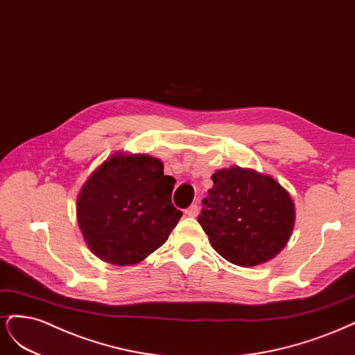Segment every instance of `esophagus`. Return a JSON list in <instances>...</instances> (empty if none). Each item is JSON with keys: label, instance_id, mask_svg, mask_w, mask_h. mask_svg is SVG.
Segmentation results:
<instances>
[{"label": "esophagus", "instance_id": "1", "mask_svg": "<svg viewBox=\"0 0 355 355\" xmlns=\"http://www.w3.org/2000/svg\"><path fill=\"white\" fill-rule=\"evenodd\" d=\"M198 214H199V207H198L196 203L190 205V207L186 209V215L187 216H198Z\"/></svg>", "mask_w": 355, "mask_h": 355}]
</instances>
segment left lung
<instances>
[{
  "label": "left lung",
  "instance_id": "obj_1",
  "mask_svg": "<svg viewBox=\"0 0 355 355\" xmlns=\"http://www.w3.org/2000/svg\"><path fill=\"white\" fill-rule=\"evenodd\" d=\"M198 221L212 248L240 267L264 264L288 243L293 202L276 180L233 166L212 175Z\"/></svg>",
  "mask_w": 355,
  "mask_h": 355
}]
</instances>
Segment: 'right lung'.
<instances>
[{
    "label": "right lung",
    "instance_id": "obj_1",
    "mask_svg": "<svg viewBox=\"0 0 355 355\" xmlns=\"http://www.w3.org/2000/svg\"><path fill=\"white\" fill-rule=\"evenodd\" d=\"M175 180L147 155H115L89 175L76 202L89 249L115 266H132L161 248L182 212L171 202Z\"/></svg>",
    "mask_w": 355,
    "mask_h": 355
}]
</instances>
